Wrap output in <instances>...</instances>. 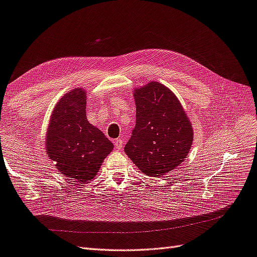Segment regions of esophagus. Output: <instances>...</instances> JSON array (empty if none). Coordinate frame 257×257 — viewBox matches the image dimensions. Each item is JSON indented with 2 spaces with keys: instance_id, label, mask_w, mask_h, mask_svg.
<instances>
[{
  "instance_id": "1",
  "label": "esophagus",
  "mask_w": 257,
  "mask_h": 257,
  "mask_svg": "<svg viewBox=\"0 0 257 257\" xmlns=\"http://www.w3.org/2000/svg\"><path fill=\"white\" fill-rule=\"evenodd\" d=\"M113 143H114V147H115L118 150H120V149H122V148H123V141H122L121 138L115 139V141H114Z\"/></svg>"
}]
</instances>
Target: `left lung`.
I'll return each mask as SVG.
<instances>
[{
    "label": "left lung",
    "mask_w": 257,
    "mask_h": 257,
    "mask_svg": "<svg viewBox=\"0 0 257 257\" xmlns=\"http://www.w3.org/2000/svg\"><path fill=\"white\" fill-rule=\"evenodd\" d=\"M134 99L136 124L124 151L146 175H166L188 157L192 124L175 93L160 82L135 89Z\"/></svg>",
    "instance_id": "1"
}]
</instances>
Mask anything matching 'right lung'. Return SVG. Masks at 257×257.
Here are the masks:
<instances>
[{
	"label": "right lung",
	"mask_w": 257,
	"mask_h": 257,
	"mask_svg": "<svg viewBox=\"0 0 257 257\" xmlns=\"http://www.w3.org/2000/svg\"><path fill=\"white\" fill-rule=\"evenodd\" d=\"M87 95L76 88L62 97L52 111L46 134V152L59 172L75 182L95 177L113 145L85 116Z\"/></svg>",
	"instance_id": "add662e5"
}]
</instances>
